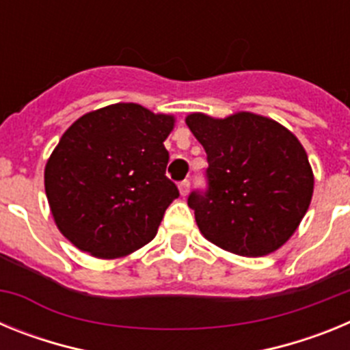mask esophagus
<instances>
[{
	"label": "esophagus",
	"instance_id": "esophagus-1",
	"mask_svg": "<svg viewBox=\"0 0 350 350\" xmlns=\"http://www.w3.org/2000/svg\"><path fill=\"white\" fill-rule=\"evenodd\" d=\"M189 189H191L189 180H182L180 184H178V191H180L182 196H187V194H189Z\"/></svg>",
	"mask_w": 350,
	"mask_h": 350
}]
</instances>
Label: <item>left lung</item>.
<instances>
[{
  "label": "left lung",
  "instance_id": "1",
  "mask_svg": "<svg viewBox=\"0 0 350 350\" xmlns=\"http://www.w3.org/2000/svg\"><path fill=\"white\" fill-rule=\"evenodd\" d=\"M206 152V191L187 205L208 242L247 258L267 256L293 237L310 205L314 173L298 138L268 117H185Z\"/></svg>",
  "mask_w": 350,
  "mask_h": 350
}]
</instances>
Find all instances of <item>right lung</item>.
<instances>
[{"mask_svg":"<svg viewBox=\"0 0 350 350\" xmlns=\"http://www.w3.org/2000/svg\"><path fill=\"white\" fill-rule=\"evenodd\" d=\"M173 126V116L116 103L64 131L45 165V193L55 226L77 249L122 258L156 237L178 198L163 144Z\"/></svg>","mask_w":350,"mask_h":350,"instance_id":"right-lung-1","label":"right lung"}]
</instances>
